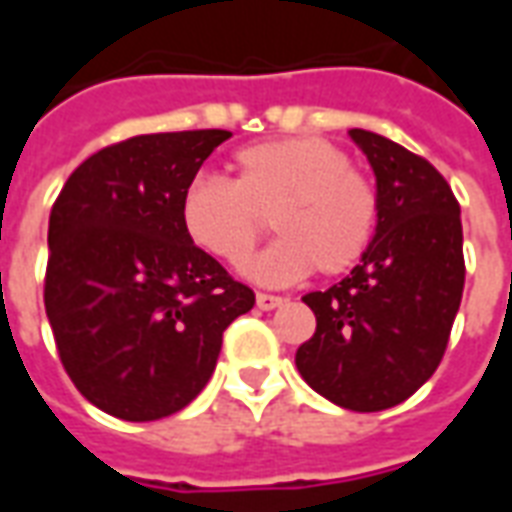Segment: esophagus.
<instances>
[{"instance_id": "34e87169", "label": "esophagus", "mask_w": 512, "mask_h": 512, "mask_svg": "<svg viewBox=\"0 0 512 512\" xmlns=\"http://www.w3.org/2000/svg\"><path fill=\"white\" fill-rule=\"evenodd\" d=\"M282 296H271V293H257V307L260 310H277L282 307Z\"/></svg>"}]
</instances>
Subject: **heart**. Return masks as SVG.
Listing matches in <instances>:
<instances>
[{
    "label": "heart",
    "mask_w": 512,
    "mask_h": 512,
    "mask_svg": "<svg viewBox=\"0 0 512 512\" xmlns=\"http://www.w3.org/2000/svg\"><path fill=\"white\" fill-rule=\"evenodd\" d=\"M233 180L200 175L183 189L180 224L194 246L224 266H244L271 227L279 241L252 263V277L285 285L340 277L365 257L378 227V194L323 136L268 139L238 150Z\"/></svg>",
    "instance_id": "obj_1"
}]
</instances>
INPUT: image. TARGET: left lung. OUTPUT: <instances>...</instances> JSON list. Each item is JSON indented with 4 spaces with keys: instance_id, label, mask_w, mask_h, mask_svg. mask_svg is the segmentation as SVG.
I'll return each mask as SVG.
<instances>
[{
    "instance_id": "1",
    "label": "left lung",
    "mask_w": 512,
    "mask_h": 512,
    "mask_svg": "<svg viewBox=\"0 0 512 512\" xmlns=\"http://www.w3.org/2000/svg\"><path fill=\"white\" fill-rule=\"evenodd\" d=\"M351 139L376 172L378 227L343 282L304 296L318 326L296 367L337 406L384 411L414 395L447 351L466 279L461 205L428 158L365 128Z\"/></svg>"
}]
</instances>
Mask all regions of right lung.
I'll list each match as a JSON object with an SVG mask.
<instances>
[{
  "label": "right lung",
  "mask_w": 512,
  "mask_h": 512,
  "mask_svg": "<svg viewBox=\"0 0 512 512\" xmlns=\"http://www.w3.org/2000/svg\"><path fill=\"white\" fill-rule=\"evenodd\" d=\"M230 131L142 134L82 161L49 216L43 301L57 354L93 406L153 422L213 376L255 293L189 241L180 197Z\"/></svg>",
  "instance_id": "right-lung-1"
}]
</instances>
